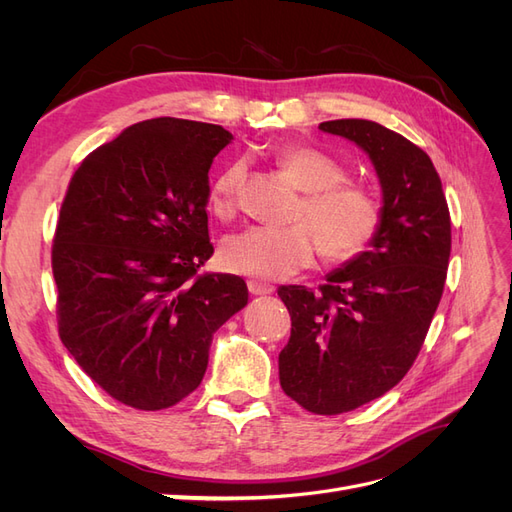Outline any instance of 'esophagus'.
<instances>
[{"label": "esophagus", "mask_w": 512, "mask_h": 512, "mask_svg": "<svg viewBox=\"0 0 512 512\" xmlns=\"http://www.w3.org/2000/svg\"><path fill=\"white\" fill-rule=\"evenodd\" d=\"M247 288H250L254 297H265V294L273 292V286L267 284V282H262V280H250V282H247Z\"/></svg>", "instance_id": "1"}]
</instances>
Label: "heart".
<instances>
[{"label": "heart", "instance_id": "1", "mask_svg": "<svg viewBox=\"0 0 512 512\" xmlns=\"http://www.w3.org/2000/svg\"><path fill=\"white\" fill-rule=\"evenodd\" d=\"M284 173L303 190L292 226H254L222 245V265L256 280H282L312 265L318 250L333 262L363 254L376 239L382 207L365 185L350 181L346 168L329 153L309 145H290L275 156ZM245 162L232 160L209 188V209L220 220H232L245 183Z\"/></svg>", "mask_w": 512, "mask_h": 512}]
</instances>
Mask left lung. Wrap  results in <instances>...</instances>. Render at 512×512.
Here are the masks:
<instances>
[{"instance_id":"8db88e82","label":"left lung","mask_w":512,"mask_h":512,"mask_svg":"<svg viewBox=\"0 0 512 512\" xmlns=\"http://www.w3.org/2000/svg\"><path fill=\"white\" fill-rule=\"evenodd\" d=\"M320 130L367 151L384 192L369 252L318 290H277L292 320L282 389L307 412L333 416L382 397L414 365L444 292L451 213L436 166L408 138L367 119L322 121Z\"/></svg>"}]
</instances>
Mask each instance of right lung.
<instances>
[{
    "mask_svg": "<svg viewBox=\"0 0 512 512\" xmlns=\"http://www.w3.org/2000/svg\"><path fill=\"white\" fill-rule=\"evenodd\" d=\"M213 123H134L74 170L53 237L59 337L119 404L164 410L198 389L213 333L247 305L237 275L200 273Z\"/></svg>",
    "mask_w": 512,
    "mask_h": 512,
    "instance_id": "add662e5",
    "label": "right lung"
}]
</instances>
